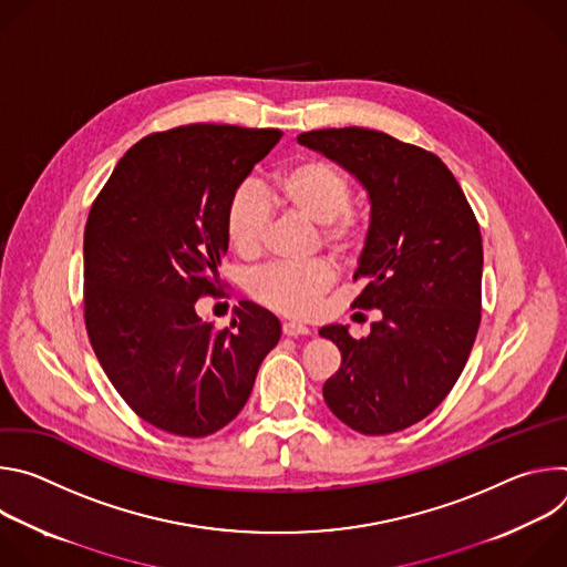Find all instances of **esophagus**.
Instances as JSON below:
<instances>
[{
	"mask_svg": "<svg viewBox=\"0 0 567 567\" xmlns=\"http://www.w3.org/2000/svg\"><path fill=\"white\" fill-rule=\"evenodd\" d=\"M282 334L285 337H302V334H309V328L302 326V322L287 320V322H282Z\"/></svg>",
	"mask_w": 567,
	"mask_h": 567,
	"instance_id": "34e87169",
	"label": "esophagus"
}]
</instances>
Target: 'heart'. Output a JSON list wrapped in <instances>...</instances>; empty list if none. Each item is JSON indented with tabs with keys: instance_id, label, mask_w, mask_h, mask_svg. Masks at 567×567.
Here are the masks:
<instances>
[{
	"instance_id": "b5f03b06",
	"label": "heart",
	"mask_w": 567,
	"mask_h": 567,
	"mask_svg": "<svg viewBox=\"0 0 567 567\" xmlns=\"http://www.w3.org/2000/svg\"><path fill=\"white\" fill-rule=\"evenodd\" d=\"M352 177L332 161L305 156L274 177L271 188L254 184L239 186L226 208V235L241 258H258L274 221V210L298 215L318 224L322 245L348 254L361 245L368 219L352 204ZM334 282L330 260L278 262L258 271L249 282V293L260 305L285 316H309L320 296Z\"/></svg>"
}]
</instances>
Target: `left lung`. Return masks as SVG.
Segmentation results:
<instances>
[{
	"label": "left lung",
	"instance_id": "obj_1",
	"mask_svg": "<svg viewBox=\"0 0 567 567\" xmlns=\"http://www.w3.org/2000/svg\"><path fill=\"white\" fill-rule=\"evenodd\" d=\"M298 141L334 158L370 195V230L352 307L379 309L365 339L328 326L341 368L322 385L330 411L363 435L431 415L462 374L482 309V235L444 161L385 132L328 127Z\"/></svg>",
	"mask_w": 567,
	"mask_h": 567
}]
</instances>
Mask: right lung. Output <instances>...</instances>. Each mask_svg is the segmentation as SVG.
<instances>
[{
	"instance_id": "add662e5",
	"label": "right lung",
	"mask_w": 567,
	"mask_h": 567,
	"mask_svg": "<svg viewBox=\"0 0 567 567\" xmlns=\"http://www.w3.org/2000/svg\"><path fill=\"white\" fill-rule=\"evenodd\" d=\"M280 130L193 123L134 143L85 224V328L127 406L182 437L224 429L280 339L278 318L241 300L230 328L202 320L219 296L226 208Z\"/></svg>"
}]
</instances>
